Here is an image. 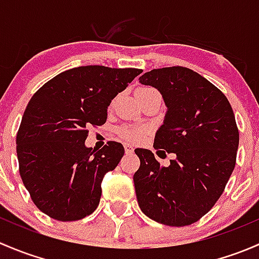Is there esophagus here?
Masks as SVG:
<instances>
[{
    "instance_id": "34e87169",
    "label": "esophagus",
    "mask_w": 259,
    "mask_h": 259,
    "mask_svg": "<svg viewBox=\"0 0 259 259\" xmlns=\"http://www.w3.org/2000/svg\"><path fill=\"white\" fill-rule=\"evenodd\" d=\"M124 151H126V153H133V147L128 143H124Z\"/></svg>"
}]
</instances>
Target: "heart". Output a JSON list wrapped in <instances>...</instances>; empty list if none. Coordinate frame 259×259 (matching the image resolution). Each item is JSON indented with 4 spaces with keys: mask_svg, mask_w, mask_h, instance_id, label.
Returning <instances> with one entry per match:
<instances>
[{
    "mask_svg": "<svg viewBox=\"0 0 259 259\" xmlns=\"http://www.w3.org/2000/svg\"><path fill=\"white\" fill-rule=\"evenodd\" d=\"M148 90V87H141L137 91ZM118 135L127 142H141L146 137V128L142 126H136V124H123L118 128Z\"/></svg>",
    "mask_w": 259,
    "mask_h": 259,
    "instance_id": "b5f03b06",
    "label": "heart"
}]
</instances>
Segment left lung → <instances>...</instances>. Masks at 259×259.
Instances as JSON below:
<instances>
[{
    "label": "left lung",
    "instance_id": "obj_1",
    "mask_svg": "<svg viewBox=\"0 0 259 259\" xmlns=\"http://www.w3.org/2000/svg\"><path fill=\"white\" fill-rule=\"evenodd\" d=\"M140 82L158 90L168 108L153 147L158 156L176 158L163 167L149 149H135L141 161L133 176L138 204L162 225H192L214 206L236 166L233 110L222 91L189 68H157Z\"/></svg>",
    "mask_w": 259,
    "mask_h": 259
}]
</instances>
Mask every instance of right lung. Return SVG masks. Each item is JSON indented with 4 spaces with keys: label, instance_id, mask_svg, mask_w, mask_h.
Returning <instances> with one entry per match:
<instances>
[{
    "label": "right lung",
    "instance_id": "add662e5",
    "mask_svg": "<svg viewBox=\"0 0 259 259\" xmlns=\"http://www.w3.org/2000/svg\"><path fill=\"white\" fill-rule=\"evenodd\" d=\"M142 72L81 66L57 74L32 96L16 151L23 185L45 214L71 222L97 208L101 182L124 148L114 141L100 151L86 147L87 128L106 123L111 101Z\"/></svg>",
    "mask_w": 259,
    "mask_h": 259
}]
</instances>
